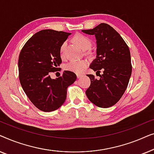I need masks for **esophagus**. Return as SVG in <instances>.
<instances>
[{
  "mask_svg": "<svg viewBox=\"0 0 154 154\" xmlns=\"http://www.w3.org/2000/svg\"><path fill=\"white\" fill-rule=\"evenodd\" d=\"M76 75H77V78H78V79H79V78H81L83 75H82V74H80V73H78V74H77Z\"/></svg>",
  "mask_w": 154,
  "mask_h": 154,
  "instance_id": "1",
  "label": "esophagus"
}]
</instances>
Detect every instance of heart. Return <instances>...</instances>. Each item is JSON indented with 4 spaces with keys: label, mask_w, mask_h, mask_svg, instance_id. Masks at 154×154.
I'll return each instance as SVG.
<instances>
[{
    "label": "heart",
    "mask_w": 154,
    "mask_h": 154,
    "mask_svg": "<svg viewBox=\"0 0 154 154\" xmlns=\"http://www.w3.org/2000/svg\"><path fill=\"white\" fill-rule=\"evenodd\" d=\"M73 41L75 43L81 48L82 50H85L88 49L91 45V41L89 38L82 34H77L73 38ZM66 43L63 42L60 48V54L62 58L65 57V49H66ZM88 61L86 60H79V61H71L66 65L65 69L67 71H72L75 73H81L84 71V69L88 66Z\"/></svg>",
    "instance_id": "obj_1"
}]
</instances>
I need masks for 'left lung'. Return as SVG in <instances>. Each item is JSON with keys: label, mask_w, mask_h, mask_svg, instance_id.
Listing matches in <instances>:
<instances>
[{"label": "left lung", "mask_w": 154, "mask_h": 154, "mask_svg": "<svg viewBox=\"0 0 154 154\" xmlns=\"http://www.w3.org/2000/svg\"><path fill=\"white\" fill-rule=\"evenodd\" d=\"M94 35L97 43V56L90 68L99 74L100 79L88 74L90 85L85 93L88 100L101 108H109L122 97L132 73L129 48L121 35L110 25L102 23L92 29L82 30Z\"/></svg>", "instance_id": "obj_1"}]
</instances>
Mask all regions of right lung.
<instances>
[{"mask_svg": "<svg viewBox=\"0 0 154 154\" xmlns=\"http://www.w3.org/2000/svg\"><path fill=\"white\" fill-rule=\"evenodd\" d=\"M71 33L45 29L35 33L21 50L18 60L21 85L33 105L50 112L60 108L66 98V90L76 80L72 71H64L52 79L62 63L60 48Z\"/></svg>", "mask_w": 154, "mask_h": 154, "instance_id": "add662e5", "label": "right lung"}]
</instances>
